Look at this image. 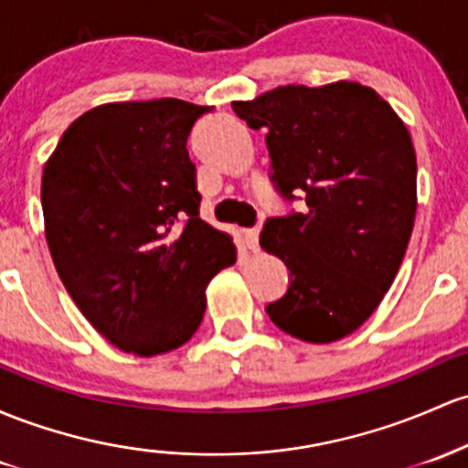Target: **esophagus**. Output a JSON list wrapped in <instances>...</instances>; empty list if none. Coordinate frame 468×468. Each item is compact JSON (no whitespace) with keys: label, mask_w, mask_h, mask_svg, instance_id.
Segmentation results:
<instances>
[{"label":"esophagus","mask_w":468,"mask_h":468,"mask_svg":"<svg viewBox=\"0 0 468 468\" xmlns=\"http://www.w3.org/2000/svg\"><path fill=\"white\" fill-rule=\"evenodd\" d=\"M258 242H260V229L253 226V229H246V244H249L250 250H258Z\"/></svg>","instance_id":"obj_1"}]
</instances>
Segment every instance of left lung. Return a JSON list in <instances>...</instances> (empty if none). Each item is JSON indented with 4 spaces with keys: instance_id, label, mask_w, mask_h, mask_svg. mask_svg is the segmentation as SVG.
<instances>
[{
    "instance_id": "8db88e82",
    "label": "left lung",
    "mask_w": 468,
    "mask_h": 468,
    "mask_svg": "<svg viewBox=\"0 0 468 468\" xmlns=\"http://www.w3.org/2000/svg\"><path fill=\"white\" fill-rule=\"evenodd\" d=\"M233 111L266 131L277 193L295 202L302 191L306 202L261 229V249L289 269V289L266 313L297 340L351 335L391 289L413 230L418 164L407 126L356 81L280 86Z\"/></svg>"
}]
</instances>
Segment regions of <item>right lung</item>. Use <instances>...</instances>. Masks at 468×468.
I'll return each mask as SVG.
<instances>
[{
    "label": "right lung",
    "mask_w": 468,
    "mask_h": 468,
    "mask_svg": "<svg viewBox=\"0 0 468 468\" xmlns=\"http://www.w3.org/2000/svg\"><path fill=\"white\" fill-rule=\"evenodd\" d=\"M210 106L120 101L75 120L44 166L46 239L66 291L133 356L191 340L210 277L235 264L230 235L199 219L188 135Z\"/></svg>",
    "instance_id": "1"
}]
</instances>
